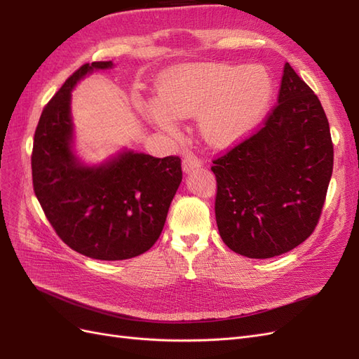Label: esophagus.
<instances>
[{"mask_svg": "<svg viewBox=\"0 0 359 359\" xmlns=\"http://www.w3.org/2000/svg\"><path fill=\"white\" fill-rule=\"evenodd\" d=\"M201 165H202V163H201L199 158L189 154V156L184 157V160H182V170H184V173H190L191 170L201 168Z\"/></svg>", "mask_w": 359, "mask_h": 359, "instance_id": "esophagus-1", "label": "esophagus"}]
</instances>
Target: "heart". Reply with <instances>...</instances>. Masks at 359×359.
<instances>
[{"label":"heart","mask_w":359,"mask_h":359,"mask_svg":"<svg viewBox=\"0 0 359 359\" xmlns=\"http://www.w3.org/2000/svg\"><path fill=\"white\" fill-rule=\"evenodd\" d=\"M273 79L265 67L196 62L166 69L157 97L144 103L151 123L177 136L181 118L198 115V128L208 145L229 148L248 136L266 115Z\"/></svg>","instance_id":"b5f03b06"}]
</instances>
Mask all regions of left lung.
Masks as SVG:
<instances>
[{
	"instance_id": "1",
	"label": "left lung",
	"mask_w": 359,
	"mask_h": 359,
	"mask_svg": "<svg viewBox=\"0 0 359 359\" xmlns=\"http://www.w3.org/2000/svg\"><path fill=\"white\" fill-rule=\"evenodd\" d=\"M212 163L217 227L232 252L269 259L311 235L332 175L334 149L318 95L289 62L265 127Z\"/></svg>"
}]
</instances>
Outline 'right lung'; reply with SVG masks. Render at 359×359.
Here are the masks:
<instances>
[{
	"label": "right lung",
	"instance_id": "1",
	"mask_svg": "<svg viewBox=\"0 0 359 359\" xmlns=\"http://www.w3.org/2000/svg\"><path fill=\"white\" fill-rule=\"evenodd\" d=\"M114 66L83 64L64 82L41 112L31 157L34 193L49 223L70 248L99 260L148 252L182 181L180 157L156 158L128 148L102 163L79 157L72 91L86 76Z\"/></svg>",
	"mask_w": 359,
	"mask_h": 359
}]
</instances>
